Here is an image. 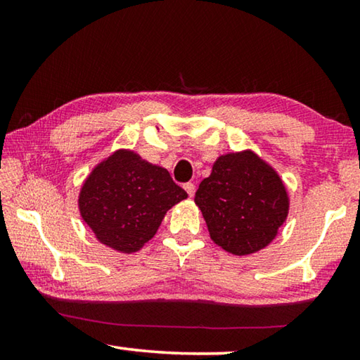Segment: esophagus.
I'll list each match as a JSON object with an SVG mask.
<instances>
[{
  "label": "esophagus",
  "instance_id": "1",
  "mask_svg": "<svg viewBox=\"0 0 360 360\" xmlns=\"http://www.w3.org/2000/svg\"><path fill=\"white\" fill-rule=\"evenodd\" d=\"M184 188H186V192L188 193V197H193V193H195V186L192 184V182H187V184H184Z\"/></svg>",
  "mask_w": 360,
  "mask_h": 360
}]
</instances>
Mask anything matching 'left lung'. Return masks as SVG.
Masks as SVG:
<instances>
[{"instance_id": "8db88e82", "label": "left lung", "mask_w": 360, "mask_h": 360, "mask_svg": "<svg viewBox=\"0 0 360 360\" xmlns=\"http://www.w3.org/2000/svg\"><path fill=\"white\" fill-rule=\"evenodd\" d=\"M195 203L211 240L235 255L270 245L289 212L281 178L252 150L219 157L211 174L200 182Z\"/></svg>"}]
</instances>
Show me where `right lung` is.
<instances>
[{
	"mask_svg": "<svg viewBox=\"0 0 360 360\" xmlns=\"http://www.w3.org/2000/svg\"><path fill=\"white\" fill-rule=\"evenodd\" d=\"M187 198L165 168L133 150H115L94 168L79 193V211L103 245L131 254L148 243L167 211Z\"/></svg>",
	"mask_w": 360,
	"mask_h": 360,
	"instance_id": "right-lung-1",
	"label": "right lung"
}]
</instances>
